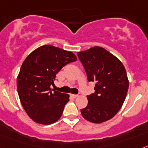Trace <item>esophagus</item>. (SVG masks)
<instances>
[{
    "label": "esophagus",
    "instance_id": "obj_1",
    "mask_svg": "<svg viewBox=\"0 0 148 148\" xmlns=\"http://www.w3.org/2000/svg\"><path fill=\"white\" fill-rule=\"evenodd\" d=\"M71 96L72 98H74V99H76V98L78 97V95H74V94H71Z\"/></svg>",
    "mask_w": 148,
    "mask_h": 148
}]
</instances>
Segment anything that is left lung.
Listing matches in <instances>:
<instances>
[{"instance_id":"8db88e82","label":"left lung","mask_w":148,"mask_h":148,"mask_svg":"<svg viewBox=\"0 0 148 148\" xmlns=\"http://www.w3.org/2000/svg\"><path fill=\"white\" fill-rule=\"evenodd\" d=\"M88 81L95 82V92L87 95L88 105L81 109L83 117L101 123L114 117L121 108L129 89V80L123 63L100 47L78 52Z\"/></svg>"}]
</instances>
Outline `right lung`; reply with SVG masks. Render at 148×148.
I'll list each match as a JSON object with an SVG mask.
<instances>
[{
    "label": "right lung",
    "instance_id": "right-lung-1",
    "mask_svg": "<svg viewBox=\"0 0 148 148\" xmlns=\"http://www.w3.org/2000/svg\"><path fill=\"white\" fill-rule=\"evenodd\" d=\"M75 61L72 52L51 45L38 47L25 59L17 77V90L23 108L34 122L49 125L59 120L69 95L54 91L51 86L57 73Z\"/></svg>",
    "mask_w": 148,
    "mask_h": 148
}]
</instances>
